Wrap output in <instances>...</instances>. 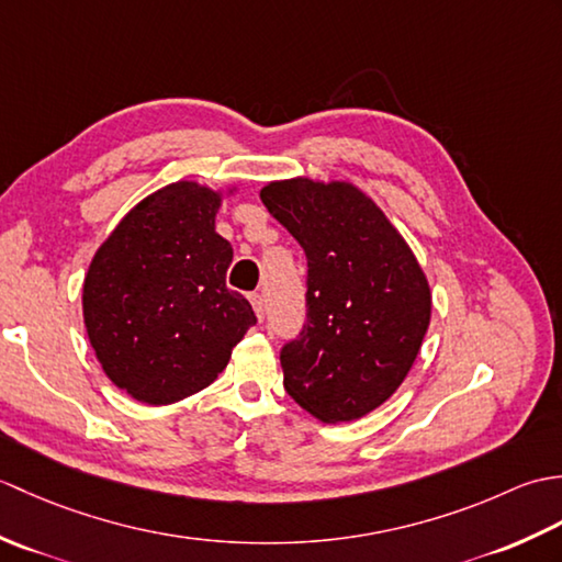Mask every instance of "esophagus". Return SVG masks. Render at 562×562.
I'll return each instance as SVG.
<instances>
[{
    "mask_svg": "<svg viewBox=\"0 0 562 562\" xmlns=\"http://www.w3.org/2000/svg\"><path fill=\"white\" fill-rule=\"evenodd\" d=\"M248 300H250V304H254L256 316L262 321V316H266V306H262V296H260L258 292H254V294H248Z\"/></svg>",
    "mask_w": 562,
    "mask_h": 562,
    "instance_id": "34e87169",
    "label": "esophagus"
}]
</instances>
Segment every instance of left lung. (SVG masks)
I'll return each mask as SVG.
<instances>
[{
	"label": "left lung",
	"instance_id": "left-lung-1",
	"mask_svg": "<svg viewBox=\"0 0 562 562\" xmlns=\"http://www.w3.org/2000/svg\"><path fill=\"white\" fill-rule=\"evenodd\" d=\"M306 254V321L284 342V391L324 423L379 408L411 372L432 296L403 236L350 183L308 178L260 190Z\"/></svg>",
	"mask_w": 562,
	"mask_h": 562
}]
</instances>
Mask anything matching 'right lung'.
<instances>
[{"instance_id":"1","label":"right lung","mask_w":562,"mask_h":562,"mask_svg":"<svg viewBox=\"0 0 562 562\" xmlns=\"http://www.w3.org/2000/svg\"><path fill=\"white\" fill-rule=\"evenodd\" d=\"M220 202L188 181L157 190L105 238L83 280V324L103 372L147 405L212 384L258 321L226 288L234 250L214 232Z\"/></svg>"}]
</instances>
